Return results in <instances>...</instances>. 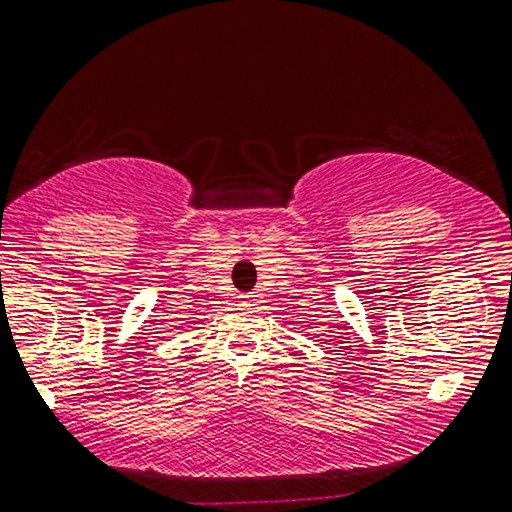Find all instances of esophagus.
Wrapping results in <instances>:
<instances>
[{
    "label": "esophagus",
    "instance_id": "obj_1",
    "mask_svg": "<svg viewBox=\"0 0 512 512\" xmlns=\"http://www.w3.org/2000/svg\"><path fill=\"white\" fill-rule=\"evenodd\" d=\"M240 305L242 307H254L256 305L254 293H244V296H240Z\"/></svg>",
    "mask_w": 512,
    "mask_h": 512
}]
</instances>
